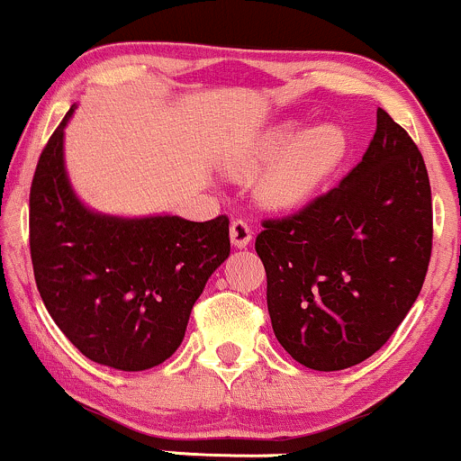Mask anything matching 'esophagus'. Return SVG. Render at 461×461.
I'll return each mask as SVG.
<instances>
[{
  "mask_svg": "<svg viewBox=\"0 0 461 461\" xmlns=\"http://www.w3.org/2000/svg\"><path fill=\"white\" fill-rule=\"evenodd\" d=\"M230 238H231V245L236 249L249 247V242H251L253 236H251V227H249L247 221L236 219L230 227Z\"/></svg>",
  "mask_w": 461,
  "mask_h": 461,
  "instance_id": "34e87169",
  "label": "esophagus"
}]
</instances>
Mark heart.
Returning a JSON list of instances; mask_svg holds the SVG:
<instances>
[{
    "label": "heart",
    "instance_id": "1",
    "mask_svg": "<svg viewBox=\"0 0 461 461\" xmlns=\"http://www.w3.org/2000/svg\"><path fill=\"white\" fill-rule=\"evenodd\" d=\"M347 136L336 125H314L297 134V125L268 130L249 149L227 162L231 176L258 177L256 194L271 210H293L305 203L340 167Z\"/></svg>",
    "mask_w": 461,
    "mask_h": 461
}]
</instances>
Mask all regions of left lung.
<instances>
[{
  "label": "left lung",
  "instance_id": "obj_1",
  "mask_svg": "<svg viewBox=\"0 0 461 461\" xmlns=\"http://www.w3.org/2000/svg\"><path fill=\"white\" fill-rule=\"evenodd\" d=\"M431 236L425 160L379 108L362 162L299 214L264 221L256 238L279 345L325 373L379 351L420 294Z\"/></svg>",
  "mask_w": 461,
  "mask_h": 461
}]
</instances>
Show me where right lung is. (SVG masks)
<instances>
[{
    "mask_svg": "<svg viewBox=\"0 0 461 461\" xmlns=\"http://www.w3.org/2000/svg\"><path fill=\"white\" fill-rule=\"evenodd\" d=\"M73 104L36 164L30 251L47 312L93 362L147 370L182 345L194 301L230 258V221L114 216L77 197L65 162Z\"/></svg>",
    "mask_w": 461,
    "mask_h": 461,
    "instance_id": "add662e5",
    "label": "right lung"
}]
</instances>
